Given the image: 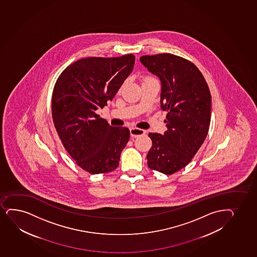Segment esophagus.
I'll list each match as a JSON object with an SVG mask.
<instances>
[{
	"mask_svg": "<svg viewBox=\"0 0 257 257\" xmlns=\"http://www.w3.org/2000/svg\"><path fill=\"white\" fill-rule=\"evenodd\" d=\"M146 134V131L143 130H141V128H136V127H132V128H130V135L134 138H136V137H139V136H143Z\"/></svg>",
	"mask_w": 257,
	"mask_h": 257,
	"instance_id": "obj_1",
	"label": "esophagus"
}]
</instances>
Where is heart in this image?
<instances>
[{"label": "heart", "instance_id": "b5f03b06", "mask_svg": "<svg viewBox=\"0 0 257 257\" xmlns=\"http://www.w3.org/2000/svg\"><path fill=\"white\" fill-rule=\"evenodd\" d=\"M149 80H154L153 78H150V77H147V78H145V81H149Z\"/></svg>", "mask_w": 257, "mask_h": 257}]
</instances>
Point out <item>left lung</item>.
<instances>
[{
    "label": "left lung",
    "mask_w": 257,
    "mask_h": 257,
    "mask_svg": "<svg viewBox=\"0 0 257 257\" xmlns=\"http://www.w3.org/2000/svg\"><path fill=\"white\" fill-rule=\"evenodd\" d=\"M142 64L161 81V109L167 111L164 135L150 133L148 165L165 175L185 167L207 137L211 94L197 67L181 56L163 53L143 56Z\"/></svg>",
    "instance_id": "8db88e82"
}]
</instances>
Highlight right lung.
Wrapping results in <instances>:
<instances>
[{
    "mask_svg": "<svg viewBox=\"0 0 257 257\" xmlns=\"http://www.w3.org/2000/svg\"><path fill=\"white\" fill-rule=\"evenodd\" d=\"M136 57H86L62 71L54 86L52 117L56 132L77 165L91 174L114 171L130 132L112 127L96 113L115 97L132 72Z\"/></svg>",
    "mask_w": 257,
    "mask_h": 257,
    "instance_id": "1",
    "label": "right lung"
}]
</instances>
